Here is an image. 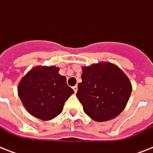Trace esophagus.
Here are the masks:
<instances>
[{
  "label": "esophagus",
  "instance_id": "obj_1",
  "mask_svg": "<svg viewBox=\"0 0 153 153\" xmlns=\"http://www.w3.org/2000/svg\"><path fill=\"white\" fill-rule=\"evenodd\" d=\"M73 90H74V93H76L77 91H78V86H74V87H73Z\"/></svg>",
  "mask_w": 153,
  "mask_h": 153
}]
</instances>
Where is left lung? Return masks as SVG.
I'll return each instance as SVG.
<instances>
[{"label":"left lung","mask_w":153,"mask_h":153,"mask_svg":"<svg viewBox=\"0 0 153 153\" xmlns=\"http://www.w3.org/2000/svg\"><path fill=\"white\" fill-rule=\"evenodd\" d=\"M131 93L130 80L117 65L100 62L82 67L76 96L85 114L94 121L102 122L118 116Z\"/></svg>","instance_id":"obj_1"}]
</instances>
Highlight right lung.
<instances>
[{"mask_svg":"<svg viewBox=\"0 0 153 153\" xmlns=\"http://www.w3.org/2000/svg\"><path fill=\"white\" fill-rule=\"evenodd\" d=\"M59 71L55 66L33 67L18 84V96L23 105L32 116L42 121L59 115L65 102L74 93Z\"/></svg>","mask_w":153,"mask_h":153,"instance_id":"right-lung-1","label":"right lung"}]
</instances>
